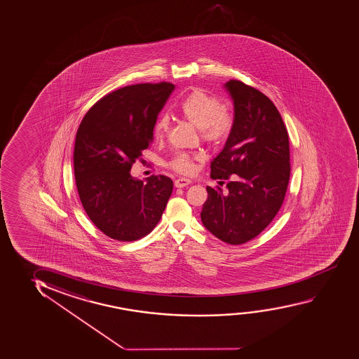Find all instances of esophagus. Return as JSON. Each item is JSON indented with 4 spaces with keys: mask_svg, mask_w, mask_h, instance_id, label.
<instances>
[{
    "mask_svg": "<svg viewBox=\"0 0 359 359\" xmlns=\"http://www.w3.org/2000/svg\"><path fill=\"white\" fill-rule=\"evenodd\" d=\"M191 180H187V178H178L175 181V186L177 187V188H183V187L188 186V184H191Z\"/></svg>",
    "mask_w": 359,
    "mask_h": 359,
    "instance_id": "obj_1",
    "label": "esophagus"
}]
</instances>
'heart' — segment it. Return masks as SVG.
<instances>
[{
  "label": "heart",
  "instance_id": "obj_1",
  "mask_svg": "<svg viewBox=\"0 0 359 359\" xmlns=\"http://www.w3.org/2000/svg\"><path fill=\"white\" fill-rule=\"evenodd\" d=\"M180 112L184 120L201 130V138L209 144L225 143L233 128V118L224 110L221 101L201 89L191 91L182 100ZM168 116H160L154 126V137L163 138L168 133ZM193 161L194 158L191 154L177 153L168 161V166L176 172L189 175L194 170Z\"/></svg>",
  "mask_w": 359,
  "mask_h": 359
}]
</instances>
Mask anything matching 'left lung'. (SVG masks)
I'll return each mask as SVG.
<instances>
[{"label":"left lung","instance_id":"left-lung-1","mask_svg":"<svg viewBox=\"0 0 359 359\" xmlns=\"http://www.w3.org/2000/svg\"><path fill=\"white\" fill-rule=\"evenodd\" d=\"M234 106L233 128L211 163V178L229 180L206 187L203 225L229 244H243L262 233L278 215L290 181V142L276 106L253 86L226 83Z\"/></svg>","mask_w":359,"mask_h":359}]
</instances>
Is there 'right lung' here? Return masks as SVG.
Here are the masks:
<instances>
[{
	"label": "right lung",
	"instance_id": "right-lung-1",
	"mask_svg": "<svg viewBox=\"0 0 359 359\" xmlns=\"http://www.w3.org/2000/svg\"><path fill=\"white\" fill-rule=\"evenodd\" d=\"M175 86H125L101 97L81 120L74 144V177L91 222L110 238L133 242L158 225L172 193L166 176H130L153 140L154 126Z\"/></svg>",
	"mask_w": 359,
	"mask_h": 359
}]
</instances>
